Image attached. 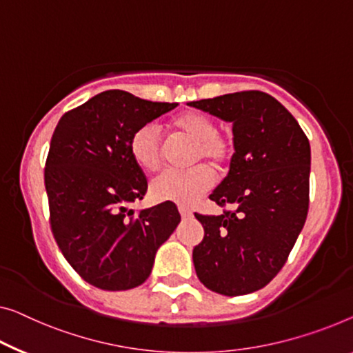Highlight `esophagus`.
<instances>
[{
    "instance_id": "obj_1",
    "label": "esophagus",
    "mask_w": 353,
    "mask_h": 353,
    "mask_svg": "<svg viewBox=\"0 0 353 353\" xmlns=\"http://www.w3.org/2000/svg\"><path fill=\"white\" fill-rule=\"evenodd\" d=\"M179 212H181V217L182 219H190L192 217V210L185 208V206H179Z\"/></svg>"
}]
</instances>
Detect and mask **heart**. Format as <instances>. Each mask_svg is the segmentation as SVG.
Wrapping results in <instances>:
<instances>
[{
  "mask_svg": "<svg viewBox=\"0 0 353 353\" xmlns=\"http://www.w3.org/2000/svg\"><path fill=\"white\" fill-rule=\"evenodd\" d=\"M177 136L193 143L190 163L209 161L215 170H222L231 159V143L217 133V125L209 115L196 110H187L170 122ZM130 154L136 166L145 172H157L163 165L165 149L157 126L147 123L131 134ZM214 185V176L208 166L198 165L188 171H168L155 177L150 183V196L159 203H176L192 206L198 198Z\"/></svg>",
  "mask_w": 353,
  "mask_h": 353,
  "instance_id": "obj_1",
  "label": "heart"
}]
</instances>
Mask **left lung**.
Wrapping results in <instances>:
<instances>
[{"mask_svg": "<svg viewBox=\"0 0 353 353\" xmlns=\"http://www.w3.org/2000/svg\"><path fill=\"white\" fill-rule=\"evenodd\" d=\"M233 123L230 171L209 194L222 215L194 214L204 238L193 249L199 281L239 296L276 277L304 227L309 209L311 145L293 115L259 90L188 103Z\"/></svg>", "mask_w": 353, "mask_h": 353, "instance_id": "1", "label": "left lung"}]
</instances>
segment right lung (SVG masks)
<instances>
[{
  "mask_svg": "<svg viewBox=\"0 0 353 353\" xmlns=\"http://www.w3.org/2000/svg\"><path fill=\"white\" fill-rule=\"evenodd\" d=\"M176 106L108 90L66 112L52 134L44 170L52 233L94 287L119 292L145 282L157 250L181 222L174 203L126 208L147 192L130 154L131 134Z\"/></svg>",
  "mask_w": 353,
  "mask_h": 353,
  "instance_id": "right-lung-1",
  "label": "right lung"
}]
</instances>
